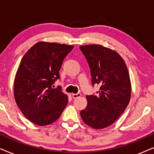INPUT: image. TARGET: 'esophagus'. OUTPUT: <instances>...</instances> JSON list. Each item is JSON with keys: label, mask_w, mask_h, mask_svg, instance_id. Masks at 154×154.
<instances>
[{"label": "esophagus", "mask_w": 154, "mask_h": 154, "mask_svg": "<svg viewBox=\"0 0 154 154\" xmlns=\"http://www.w3.org/2000/svg\"><path fill=\"white\" fill-rule=\"evenodd\" d=\"M81 96V93H76V94H72V97L73 98V99H77V98H79V97H80Z\"/></svg>", "instance_id": "34e87169"}]
</instances>
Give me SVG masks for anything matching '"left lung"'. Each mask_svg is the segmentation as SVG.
Wrapping results in <instances>:
<instances>
[{
  "label": "left lung",
  "instance_id": "8db88e82",
  "mask_svg": "<svg viewBox=\"0 0 154 154\" xmlns=\"http://www.w3.org/2000/svg\"><path fill=\"white\" fill-rule=\"evenodd\" d=\"M90 68L92 83L100 85L97 95H87L88 105L81 111L84 123L95 130L107 128L124 112L131 97L127 66L115 50L101 45L80 46Z\"/></svg>",
  "mask_w": 154,
  "mask_h": 154
}]
</instances>
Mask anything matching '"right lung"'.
<instances>
[{"instance_id": "obj_1", "label": "right lung", "mask_w": 154, "mask_h": 154, "mask_svg": "<svg viewBox=\"0 0 154 154\" xmlns=\"http://www.w3.org/2000/svg\"><path fill=\"white\" fill-rule=\"evenodd\" d=\"M73 48L40 41L21 60L14 81V100L24 116L34 124L53 123L66 107L68 96L60 87L54 88L53 83L60 79L63 60Z\"/></svg>"}]
</instances>
